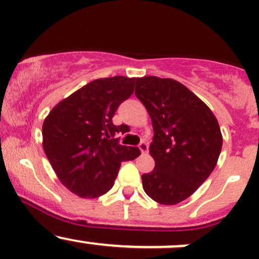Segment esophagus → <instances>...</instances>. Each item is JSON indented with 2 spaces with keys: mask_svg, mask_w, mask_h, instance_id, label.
<instances>
[{
  "mask_svg": "<svg viewBox=\"0 0 259 259\" xmlns=\"http://www.w3.org/2000/svg\"><path fill=\"white\" fill-rule=\"evenodd\" d=\"M139 149H140V151L143 153H147V151H149V145H147L146 141L143 140L139 144Z\"/></svg>",
  "mask_w": 259,
  "mask_h": 259,
  "instance_id": "1",
  "label": "esophagus"
}]
</instances>
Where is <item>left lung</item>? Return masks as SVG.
Returning a JSON list of instances; mask_svg holds the SVG:
<instances>
[{"label":"left lung","mask_w":259,"mask_h":259,"mask_svg":"<svg viewBox=\"0 0 259 259\" xmlns=\"http://www.w3.org/2000/svg\"><path fill=\"white\" fill-rule=\"evenodd\" d=\"M135 96L153 126L150 153L156 164L141 176L144 190L157 203L175 205L214 171L223 146L220 126L209 107L172 78H136Z\"/></svg>","instance_id":"obj_1"}]
</instances>
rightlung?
I'll list each match as a JSON object with an SVG mask.
<instances>
[{"instance_id":"1","label":"right lung","mask_w":259,"mask_h":259,"mask_svg":"<svg viewBox=\"0 0 259 259\" xmlns=\"http://www.w3.org/2000/svg\"><path fill=\"white\" fill-rule=\"evenodd\" d=\"M135 78H98L61 101L42 124V147L59 180L81 198H98L114 186L123 161L138 147L119 144L127 125H114L118 107L134 92Z\"/></svg>"}]
</instances>
